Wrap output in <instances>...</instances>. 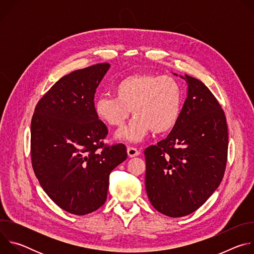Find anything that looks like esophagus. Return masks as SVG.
Returning <instances> with one entry per match:
<instances>
[{"mask_svg":"<svg viewBox=\"0 0 254 254\" xmlns=\"http://www.w3.org/2000/svg\"><path fill=\"white\" fill-rule=\"evenodd\" d=\"M140 154V152L138 150H136L135 148H132V147H128L127 148V155L128 157L130 158H133V157H136Z\"/></svg>","mask_w":254,"mask_h":254,"instance_id":"1","label":"esophagus"}]
</instances>
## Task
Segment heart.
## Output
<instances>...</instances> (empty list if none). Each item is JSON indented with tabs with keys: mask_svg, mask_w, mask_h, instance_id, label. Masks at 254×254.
<instances>
[{
	"mask_svg": "<svg viewBox=\"0 0 254 254\" xmlns=\"http://www.w3.org/2000/svg\"><path fill=\"white\" fill-rule=\"evenodd\" d=\"M115 96H100L94 102L97 119L112 127H121L130 116L131 123L118 132V137L137 142L150 131L165 133L177 125L182 108V89L168 75L136 73L120 80Z\"/></svg>",
	"mask_w": 254,
	"mask_h": 254,
	"instance_id": "obj_1",
	"label": "heart"
}]
</instances>
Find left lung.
Here are the masks:
<instances>
[{"label":"left lung","instance_id":"1","mask_svg":"<svg viewBox=\"0 0 254 254\" xmlns=\"http://www.w3.org/2000/svg\"><path fill=\"white\" fill-rule=\"evenodd\" d=\"M188 95L169 135L144 150L146 190L156 210L182 217L200 208L220 185L227 163L228 128L209 88L185 74Z\"/></svg>","mask_w":254,"mask_h":254}]
</instances>
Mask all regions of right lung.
I'll list each match as a JSON object with an SVG mask.
<instances>
[{
	"label": "right lung",
	"mask_w": 254,
	"mask_h": 254,
	"mask_svg": "<svg viewBox=\"0 0 254 254\" xmlns=\"http://www.w3.org/2000/svg\"><path fill=\"white\" fill-rule=\"evenodd\" d=\"M110 66L98 63L63 76L32 118L34 173L49 198L71 214L85 215L104 204L110 174L127 157L124 143L103 142L108 129L94 113V94Z\"/></svg>",
	"instance_id": "1"
}]
</instances>
